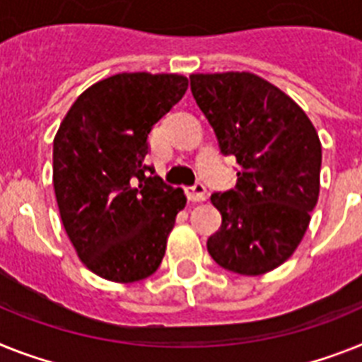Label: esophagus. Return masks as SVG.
<instances>
[{
  "mask_svg": "<svg viewBox=\"0 0 362 362\" xmlns=\"http://www.w3.org/2000/svg\"><path fill=\"white\" fill-rule=\"evenodd\" d=\"M187 196H188V199L194 203L205 202V199H207V188H205V185L196 183L194 187L187 188Z\"/></svg>",
  "mask_w": 362,
  "mask_h": 362,
  "instance_id": "esophagus-1",
  "label": "esophagus"
}]
</instances>
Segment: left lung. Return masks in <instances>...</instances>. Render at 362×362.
Here are the masks:
<instances>
[{
    "label": "left lung",
    "mask_w": 362,
    "mask_h": 362,
    "mask_svg": "<svg viewBox=\"0 0 362 362\" xmlns=\"http://www.w3.org/2000/svg\"><path fill=\"white\" fill-rule=\"evenodd\" d=\"M194 100L223 155H235L237 187L213 194L222 226L207 250L222 268L262 276L296 252L320 194L322 144L291 95L250 71L192 74Z\"/></svg>",
    "instance_id": "left-lung-1"
}]
</instances>
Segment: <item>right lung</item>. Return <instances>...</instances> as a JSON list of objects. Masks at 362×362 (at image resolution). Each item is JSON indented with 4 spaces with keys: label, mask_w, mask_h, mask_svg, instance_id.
I'll return each instance as SVG.
<instances>
[{
    "label": "right lung",
    "mask_w": 362,
    "mask_h": 362,
    "mask_svg": "<svg viewBox=\"0 0 362 362\" xmlns=\"http://www.w3.org/2000/svg\"><path fill=\"white\" fill-rule=\"evenodd\" d=\"M177 74H116L74 101L53 139V188L83 264L115 283L160 267L183 188L148 175V134L187 92Z\"/></svg>",
    "instance_id": "1"
}]
</instances>
